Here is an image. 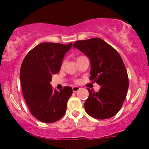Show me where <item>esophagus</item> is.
<instances>
[{"mask_svg": "<svg viewBox=\"0 0 149 149\" xmlns=\"http://www.w3.org/2000/svg\"><path fill=\"white\" fill-rule=\"evenodd\" d=\"M80 89V87H78V86H73V88H72V90H73V91L74 92H78V90H79Z\"/></svg>", "mask_w": 149, "mask_h": 149, "instance_id": "34e87169", "label": "esophagus"}]
</instances>
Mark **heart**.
Masks as SVG:
<instances>
[{"instance_id":"b5f03b06","label":"heart","mask_w":149,"mask_h":149,"mask_svg":"<svg viewBox=\"0 0 149 149\" xmlns=\"http://www.w3.org/2000/svg\"><path fill=\"white\" fill-rule=\"evenodd\" d=\"M64 64H65V63H64V62H63V63H62V64H61V66H62V67H63V66H64Z\"/></svg>"}]
</instances>
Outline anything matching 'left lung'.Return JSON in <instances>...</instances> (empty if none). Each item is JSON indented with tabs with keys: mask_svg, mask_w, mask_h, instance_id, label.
Segmentation results:
<instances>
[{
	"mask_svg": "<svg viewBox=\"0 0 149 149\" xmlns=\"http://www.w3.org/2000/svg\"><path fill=\"white\" fill-rule=\"evenodd\" d=\"M73 47L90 59V79L101 86L97 92L88 89L85 111L97 119L113 117L122 107L129 87L127 70L122 58L112 46L99 38L78 40Z\"/></svg>",
	"mask_w": 149,
	"mask_h": 149,
	"instance_id": "obj_1",
	"label": "left lung"
}]
</instances>
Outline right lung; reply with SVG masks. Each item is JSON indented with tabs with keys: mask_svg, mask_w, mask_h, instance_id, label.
Listing matches in <instances>:
<instances>
[{
	"mask_svg": "<svg viewBox=\"0 0 149 149\" xmlns=\"http://www.w3.org/2000/svg\"><path fill=\"white\" fill-rule=\"evenodd\" d=\"M69 45L42 42L26 54L20 69L22 93L30 112L45 123L56 122L66 111L67 102L73 93L71 87L57 91L50 85L52 76L60 71Z\"/></svg>",
	"mask_w": 149,
	"mask_h": 149,
	"instance_id": "add662e5",
	"label": "right lung"
}]
</instances>
